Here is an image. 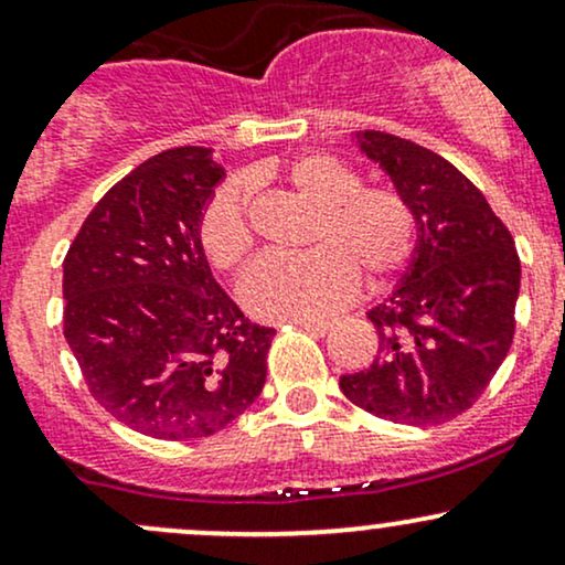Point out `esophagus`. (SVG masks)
Instances as JSON below:
<instances>
[{"instance_id":"obj_1","label":"esophagus","mask_w":565,"mask_h":565,"mask_svg":"<svg viewBox=\"0 0 565 565\" xmlns=\"http://www.w3.org/2000/svg\"><path fill=\"white\" fill-rule=\"evenodd\" d=\"M305 332H313V334H329L334 329V321H297Z\"/></svg>"}]
</instances>
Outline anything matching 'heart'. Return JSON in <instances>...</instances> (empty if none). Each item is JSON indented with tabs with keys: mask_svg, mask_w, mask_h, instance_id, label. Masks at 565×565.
Returning a JSON list of instances; mask_svg holds the SVG:
<instances>
[{
	"mask_svg": "<svg viewBox=\"0 0 565 565\" xmlns=\"http://www.w3.org/2000/svg\"><path fill=\"white\" fill-rule=\"evenodd\" d=\"M287 180L319 206L310 233L316 249L257 257L238 281L246 310L260 319H313L353 295L355 274L374 287L412 260L417 217L393 185H361V174L329 153L297 157L287 167ZM199 242L220 270L236 268L249 255L255 231L244 180L233 178L212 193L199 217Z\"/></svg>",
	"mask_w": 565,
	"mask_h": 565,
	"instance_id": "heart-1",
	"label": "heart"
}]
</instances>
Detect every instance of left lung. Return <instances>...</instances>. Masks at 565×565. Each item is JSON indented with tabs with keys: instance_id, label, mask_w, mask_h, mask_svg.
Listing matches in <instances>:
<instances>
[{
	"instance_id": "1",
	"label": "left lung",
	"mask_w": 565,
	"mask_h": 565,
	"mask_svg": "<svg viewBox=\"0 0 565 565\" xmlns=\"http://www.w3.org/2000/svg\"><path fill=\"white\" fill-rule=\"evenodd\" d=\"M355 140L412 204L417 246L404 281L366 313L380 334L377 355L364 372L342 374L340 387L387 423H449L481 398L512 345L515 242L451 161L377 129Z\"/></svg>"
}]
</instances>
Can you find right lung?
Masks as SVG:
<instances>
[{
	"instance_id": "1",
	"label": "right lung",
	"mask_w": 565,
	"mask_h": 565,
	"mask_svg": "<svg viewBox=\"0 0 565 565\" xmlns=\"http://www.w3.org/2000/svg\"><path fill=\"white\" fill-rule=\"evenodd\" d=\"M210 148L157 153L89 212L63 260V334L93 398L142 436L193 440L255 404L276 329L212 278L199 217L223 180Z\"/></svg>"
}]
</instances>
